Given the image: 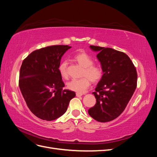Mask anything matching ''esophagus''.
Here are the masks:
<instances>
[{
  "label": "esophagus",
  "instance_id": "1",
  "mask_svg": "<svg viewBox=\"0 0 157 157\" xmlns=\"http://www.w3.org/2000/svg\"><path fill=\"white\" fill-rule=\"evenodd\" d=\"M76 96H77V97H80V96H82V94H81V93H77V94H76Z\"/></svg>",
  "mask_w": 157,
  "mask_h": 157
}]
</instances>
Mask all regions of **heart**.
Here are the masks:
<instances>
[{
	"label": "heart",
	"instance_id": "heart-1",
	"mask_svg": "<svg viewBox=\"0 0 157 157\" xmlns=\"http://www.w3.org/2000/svg\"><path fill=\"white\" fill-rule=\"evenodd\" d=\"M74 60L84 67L83 78L73 79L67 83V88L72 91L83 93L88 88L90 80L93 82H98L103 77V70L98 65H93L94 61L91 56L85 52H80L74 56ZM67 63L63 61L59 65V72L63 78H67Z\"/></svg>",
	"mask_w": 157,
	"mask_h": 157
}]
</instances>
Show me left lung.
Wrapping results in <instances>:
<instances>
[{"mask_svg":"<svg viewBox=\"0 0 157 157\" xmlns=\"http://www.w3.org/2000/svg\"><path fill=\"white\" fill-rule=\"evenodd\" d=\"M101 63L103 77L93 92L96 103L88 114L98 122L115 119L124 111L137 86V71L124 52L111 48L90 46Z\"/></svg>","mask_w":157,"mask_h":157,"instance_id":"8db88e82","label":"left lung"}]
</instances>
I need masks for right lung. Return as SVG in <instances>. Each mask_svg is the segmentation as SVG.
I'll use <instances>...</instances> for the list:
<instances>
[{
	"label": "right lung",
	"instance_id": "add662e5",
	"mask_svg": "<svg viewBox=\"0 0 157 157\" xmlns=\"http://www.w3.org/2000/svg\"><path fill=\"white\" fill-rule=\"evenodd\" d=\"M67 45L47 46L33 51L23 61L19 86L30 111L38 118L54 121L66 112L75 92L63 90L59 72L61 57Z\"/></svg>",
	"mask_w": 157,
	"mask_h": 157
}]
</instances>
